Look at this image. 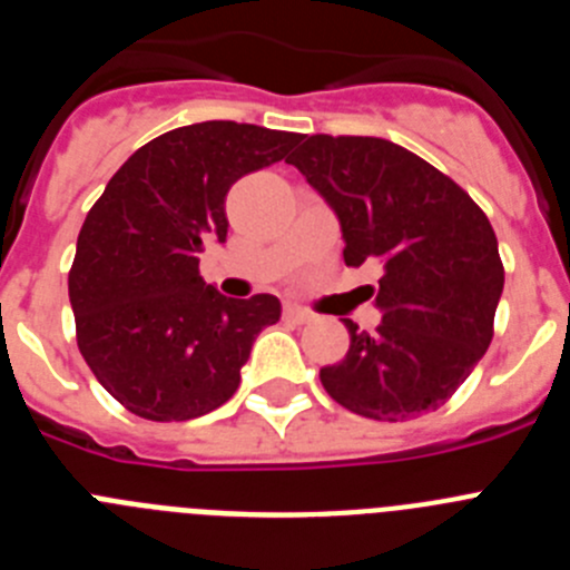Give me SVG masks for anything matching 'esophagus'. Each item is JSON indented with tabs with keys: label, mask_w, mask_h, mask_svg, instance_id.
I'll list each match as a JSON object with an SVG mask.
<instances>
[{
	"label": "esophagus",
	"mask_w": 570,
	"mask_h": 570,
	"mask_svg": "<svg viewBox=\"0 0 570 570\" xmlns=\"http://www.w3.org/2000/svg\"><path fill=\"white\" fill-rule=\"evenodd\" d=\"M285 320L296 322V325H305V322H311L314 316H311L305 308H299V305H285Z\"/></svg>",
	"instance_id": "esophagus-1"
}]
</instances>
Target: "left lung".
Returning <instances> with one entry per match:
<instances>
[{
  "label": "left lung",
  "mask_w": 570,
  "mask_h": 570,
  "mask_svg": "<svg viewBox=\"0 0 570 570\" xmlns=\"http://www.w3.org/2000/svg\"><path fill=\"white\" fill-rule=\"evenodd\" d=\"M340 219L345 265L380 262L376 334L345 328L351 347L320 380L367 420L436 411L491 345L505 271L488 216L445 174L380 136H302L285 159Z\"/></svg>",
  "instance_id": "1"
}]
</instances>
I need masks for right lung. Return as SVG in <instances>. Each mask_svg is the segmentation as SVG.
<instances>
[{"instance_id":"right-lung-1","label":"right lung","mask_w":570,"mask_h":570,"mask_svg":"<svg viewBox=\"0 0 570 570\" xmlns=\"http://www.w3.org/2000/svg\"><path fill=\"white\" fill-rule=\"evenodd\" d=\"M299 134L196 122L156 136L110 176L85 216L68 274L77 342L99 385L130 414L185 422L225 405L276 296L230 299L199 276L228 239L225 196L285 159Z\"/></svg>"}]
</instances>
